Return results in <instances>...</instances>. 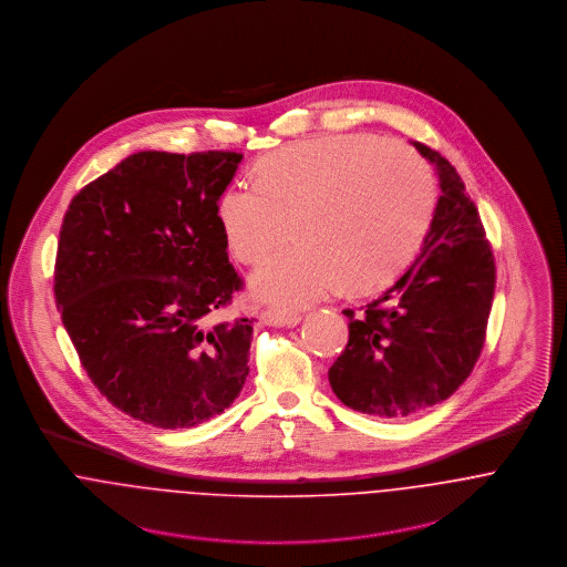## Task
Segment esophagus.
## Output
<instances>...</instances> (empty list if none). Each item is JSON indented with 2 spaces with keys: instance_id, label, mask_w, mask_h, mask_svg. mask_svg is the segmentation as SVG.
<instances>
[{
  "instance_id": "esophagus-1",
  "label": "esophagus",
  "mask_w": 567,
  "mask_h": 567,
  "mask_svg": "<svg viewBox=\"0 0 567 567\" xmlns=\"http://www.w3.org/2000/svg\"><path fill=\"white\" fill-rule=\"evenodd\" d=\"M300 313H293V311H280V309H267V311H262L260 313V321L265 323V326H278V328H282V326H287V328H293V326H298L300 323Z\"/></svg>"
}]
</instances>
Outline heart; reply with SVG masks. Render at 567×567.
<instances>
[{
	"label": "heart",
	"instance_id": "1",
	"mask_svg": "<svg viewBox=\"0 0 567 567\" xmlns=\"http://www.w3.org/2000/svg\"><path fill=\"white\" fill-rule=\"evenodd\" d=\"M437 210L429 163L377 134H326L289 143L217 197V221L233 256L260 265L296 219V248L252 278L262 300L305 307L341 285L370 293L400 278L422 250Z\"/></svg>",
	"mask_w": 567,
	"mask_h": 567
}]
</instances>
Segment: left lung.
Instances as JSON below:
<instances>
[{
  "label": "left lung",
  "instance_id": "obj_1",
  "mask_svg": "<svg viewBox=\"0 0 567 567\" xmlns=\"http://www.w3.org/2000/svg\"><path fill=\"white\" fill-rule=\"evenodd\" d=\"M440 202L411 267L361 313L343 311L350 339L328 370L334 395L378 417H406L447 400L472 374L496 289V262L481 215L456 169L424 143Z\"/></svg>",
  "mask_w": 567,
  "mask_h": 567
}]
</instances>
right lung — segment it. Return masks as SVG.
I'll use <instances>...</instances> for the list:
<instances>
[{
	"instance_id": "1",
	"label": "right lung",
	"mask_w": 567,
	"mask_h": 567,
	"mask_svg": "<svg viewBox=\"0 0 567 567\" xmlns=\"http://www.w3.org/2000/svg\"><path fill=\"white\" fill-rule=\"evenodd\" d=\"M237 152H136L64 213L54 296L82 368L134 420L190 429L248 378L254 319L217 321L244 287L217 197Z\"/></svg>"
}]
</instances>
